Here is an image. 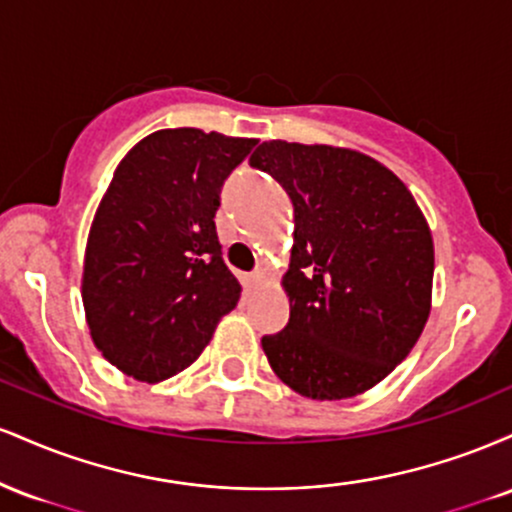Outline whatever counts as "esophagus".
Segmentation results:
<instances>
[{
  "mask_svg": "<svg viewBox=\"0 0 512 512\" xmlns=\"http://www.w3.org/2000/svg\"><path fill=\"white\" fill-rule=\"evenodd\" d=\"M264 279H267V274H264L262 269H257V272L248 274V281H250L252 286H260V284H264Z\"/></svg>",
  "mask_w": 512,
  "mask_h": 512,
  "instance_id": "obj_1",
  "label": "esophagus"
}]
</instances>
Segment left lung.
<instances>
[{
	"label": "left lung",
	"mask_w": 512,
	"mask_h": 512,
	"mask_svg": "<svg viewBox=\"0 0 512 512\" xmlns=\"http://www.w3.org/2000/svg\"><path fill=\"white\" fill-rule=\"evenodd\" d=\"M250 166L284 187L296 221L291 317L262 337L269 366L303 397L361 395L407 358L431 313L424 214L392 170L351 149L274 139Z\"/></svg>",
	"instance_id": "8db88e82"
}]
</instances>
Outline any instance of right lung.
I'll list each match as a JSON object with an SVG mask.
<instances>
[{"label": "right lung", "mask_w": 512, "mask_h": 512, "mask_svg": "<svg viewBox=\"0 0 512 512\" xmlns=\"http://www.w3.org/2000/svg\"><path fill=\"white\" fill-rule=\"evenodd\" d=\"M255 144L158 129L117 166L88 233L81 298L93 344L134 380L161 383L195 363L238 305L214 216Z\"/></svg>", "instance_id": "1"}]
</instances>
